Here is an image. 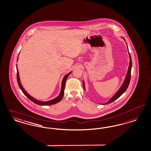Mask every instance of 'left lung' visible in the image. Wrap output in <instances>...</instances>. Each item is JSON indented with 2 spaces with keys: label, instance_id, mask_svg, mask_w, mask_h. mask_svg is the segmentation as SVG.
<instances>
[{
  "label": "left lung",
  "instance_id": "left-lung-1",
  "mask_svg": "<svg viewBox=\"0 0 151 151\" xmlns=\"http://www.w3.org/2000/svg\"><path fill=\"white\" fill-rule=\"evenodd\" d=\"M124 40H125L124 39ZM129 57H130L129 66V68H128V72H127V73L126 78H125L124 81V83H123L122 86H121V88H120L119 90L117 91V93L115 94L114 95L111 99H110L109 101H108L107 103H105L104 104H108L111 103H112L113 101H114V100H115L116 99H117L118 98H119L120 96L126 91V90L127 89L128 86H129V83H130V76H131V69H132V63L131 56H130L129 53ZM83 87L84 89H85V83H84L83 81Z\"/></svg>",
  "mask_w": 151,
  "mask_h": 151
}]
</instances>
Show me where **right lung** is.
Returning a JSON list of instances; mask_svg holds the SVG:
<instances>
[{"label": "right lung", "instance_id": "add662e5", "mask_svg": "<svg viewBox=\"0 0 151 151\" xmlns=\"http://www.w3.org/2000/svg\"><path fill=\"white\" fill-rule=\"evenodd\" d=\"M71 73V72L68 73L67 75H66L64 78H63V81H62V85H61V92H60V95L57 96V98H56L55 99H53L51 100H50V101H39V100H37L36 99L33 98V97H32L30 95L28 94L26 91V90L23 88L22 84L21 83V81H20V79H19V73H18V68L17 67V81H18V85L19 86V88H21L22 91L23 92V93L31 101H33V103H35V104H38V105H52V104H55L58 103L59 101H60L61 100V99H63V94H64V89H65V83H66V81L67 80V78H68V76H69V75Z\"/></svg>", "mask_w": 151, "mask_h": 151}]
</instances>
